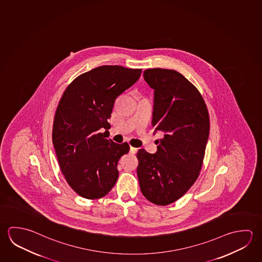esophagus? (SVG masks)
I'll list each match as a JSON object with an SVG mask.
<instances>
[{"label":"esophagus","instance_id":"1","mask_svg":"<svg viewBox=\"0 0 262 262\" xmlns=\"http://www.w3.org/2000/svg\"><path fill=\"white\" fill-rule=\"evenodd\" d=\"M137 148H134V147H129V152L132 154V155H135L136 152H137Z\"/></svg>","mask_w":262,"mask_h":262}]
</instances>
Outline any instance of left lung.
<instances>
[{
	"label": "left lung",
	"mask_w": 262,
	"mask_h": 262,
	"mask_svg": "<svg viewBox=\"0 0 262 262\" xmlns=\"http://www.w3.org/2000/svg\"><path fill=\"white\" fill-rule=\"evenodd\" d=\"M142 75L154 89V134L161 132L164 137L156 154L138 151V179L143 196L164 206L182 197L198 179L210 120L201 94L179 72L155 68Z\"/></svg>",
	"instance_id": "1"
}]
</instances>
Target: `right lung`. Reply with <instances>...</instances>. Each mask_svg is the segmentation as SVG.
<instances>
[{
    "mask_svg": "<svg viewBox=\"0 0 262 262\" xmlns=\"http://www.w3.org/2000/svg\"><path fill=\"white\" fill-rule=\"evenodd\" d=\"M141 69L103 65L79 75L66 88L56 111L52 142L60 169L81 197H104L119 177L117 165L127 142L107 139L116 98L137 82Z\"/></svg>",
    "mask_w": 262,
    "mask_h": 262,
    "instance_id": "right-lung-1",
    "label": "right lung"
}]
</instances>
